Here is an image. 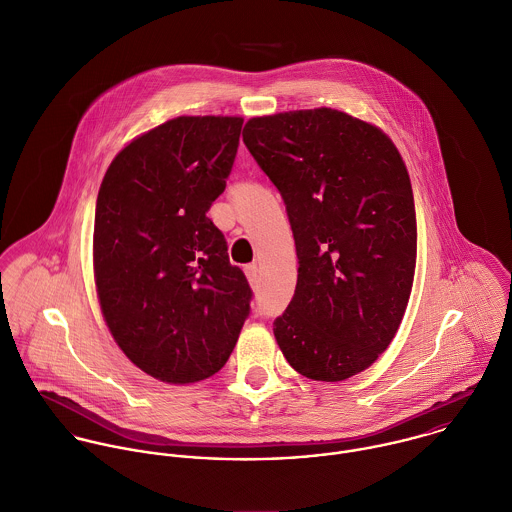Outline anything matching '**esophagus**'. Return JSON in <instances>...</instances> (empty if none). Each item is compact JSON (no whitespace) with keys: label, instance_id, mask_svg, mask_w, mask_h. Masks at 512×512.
Wrapping results in <instances>:
<instances>
[{"label":"esophagus","instance_id":"obj_1","mask_svg":"<svg viewBox=\"0 0 512 512\" xmlns=\"http://www.w3.org/2000/svg\"><path fill=\"white\" fill-rule=\"evenodd\" d=\"M245 275H247L249 285H251L253 289H257V287H259V269H257L255 263H251V265L245 267Z\"/></svg>","mask_w":512,"mask_h":512}]
</instances>
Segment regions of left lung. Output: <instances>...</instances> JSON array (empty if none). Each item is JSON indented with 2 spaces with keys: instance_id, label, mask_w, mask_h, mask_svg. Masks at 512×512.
<instances>
[{
  "instance_id": "left-lung-1",
  "label": "left lung",
  "mask_w": 512,
  "mask_h": 512,
  "mask_svg": "<svg viewBox=\"0 0 512 512\" xmlns=\"http://www.w3.org/2000/svg\"><path fill=\"white\" fill-rule=\"evenodd\" d=\"M243 142L281 192L299 257L273 322L287 362L318 382L370 368L394 340L415 273L408 168L378 126L334 108L249 118Z\"/></svg>"
}]
</instances>
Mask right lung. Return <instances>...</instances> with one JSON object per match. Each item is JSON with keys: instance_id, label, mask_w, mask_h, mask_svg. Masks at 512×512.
I'll return each instance as SVG.
<instances>
[{"instance_id": "right-lung-1", "label": "right lung", "mask_w": 512, "mask_h": 512, "mask_svg": "<svg viewBox=\"0 0 512 512\" xmlns=\"http://www.w3.org/2000/svg\"><path fill=\"white\" fill-rule=\"evenodd\" d=\"M243 118L178 116L126 144L97 198L93 267L126 358L166 384L223 368L253 297L207 209L223 194Z\"/></svg>"}]
</instances>
